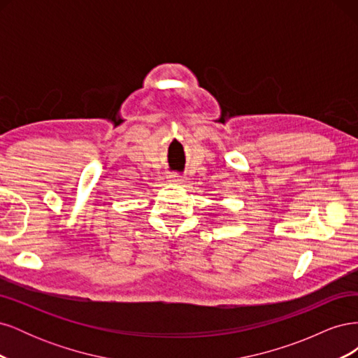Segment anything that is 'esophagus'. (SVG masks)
Instances as JSON below:
<instances>
[{"label": "esophagus", "instance_id": "obj_1", "mask_svg": "<svg viewBox=\"0 0 358 358\" xmlns=\"http://www.w3.org/2000/svg\"><path fill=\"white\" fill-rule=\"evenodd\" d=\"M169 180H170L171 183H176V185H180V183L185 182V178L178 175V173H171V175L169 176Z\"/></svg>", "mask_w": 358, "mask_h": 358}]
</instances>
